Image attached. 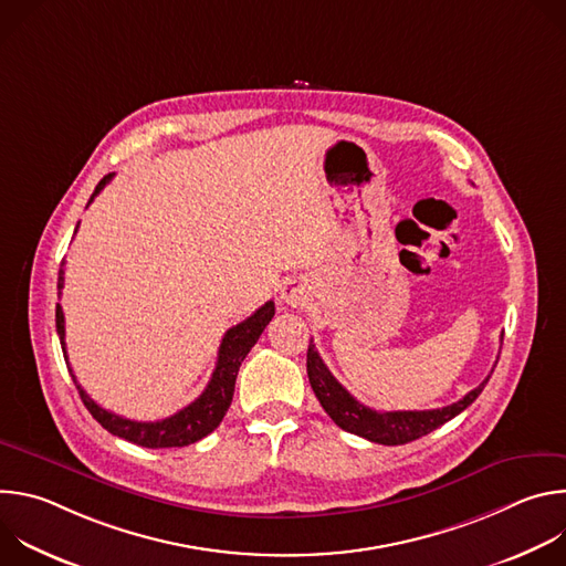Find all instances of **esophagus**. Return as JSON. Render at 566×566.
<instances>
[{
	"mask_svg": "<svg viewBox=\"0 0 566 566\" xmlns=\"http://www.w3.org/2000/svg\"><path fill=\"white\" fill-rule=\"evenodd\" d=\"M306 300V289L297 280H289L282 286V302L289 306H300Z\"/></svg>",
	"mask_w": 566,
	"mask_h": 566,
	"instance_id": "obj_1",
	"label": "esophagus"
}]
</instances>
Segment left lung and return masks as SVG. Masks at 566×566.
<instances>
[{
  "instance_id": "left-lung-1",
  "label": "left lung",
  "mask_w": 566,
  "mask_h": 566,
  "mask_svg": "<svg viewBox=\"0 0 566 566\" xmlns=\"http://www.w3.org/2000/svg\"><path fill=\"white\" fill-rule=\"evenodd\" d=\"M306 374L308 382L319 400V406L332 417V421L343 428L345 432L358 434L371 443L380 446H402L417 441L432 430L441 428L457 415H461L470 402L486 387L489 378L483 380L479 387L468 391L461 400L452 402V406L439 408V410H421V412H376L363 402H358L322 363L319 354L315 352L313 340L308 343L306 352Z\"/></svg>"
}]
</instances>
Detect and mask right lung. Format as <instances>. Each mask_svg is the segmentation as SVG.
<instances>
[{"label":"right lung","mask_w":566,"mask_h":566,"mask_svg":"<svg viewBox=\"0 0 566 566\" xmlns=\"http://www.w3.org/2000/svg\"><path fill=\"white\" fill-rule=\"evenodd\" d=\"M114 175H107L101 179V184L96 186L90 203L94 201V197L112 181ZM77 230V228H75ZM64 264V262H62ZM64 286V269H60L57 273V295ZM275 315V304L269 300L264 306H260L251 317H247L239 325L230 327L219 345V354H217V367L212 371V378L208 382V387L201 391V396L197 400H192L188 408L179 410L177 415L160 419V421H129L123 419L105 408H101L98 402L77 385L71 367H69V358H66V347H64V313L62 306H55V329L60 336V345L64 352V360L66 367L71 371V378L77 387L80 398H83L85 408L92 412V417L114 437H120L129 443H136L140 448H184L190 446L203 437H208L226 417L230 402H232V394H234V380H237V371L244 363V358L249 356V352L253 349V345L260 340L262 332L266 329V325L271 322V317Z\"/></svg>","instance_id":"obj_1"}]
</instances>
